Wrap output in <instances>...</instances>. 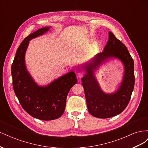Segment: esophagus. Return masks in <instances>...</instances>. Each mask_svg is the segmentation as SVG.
Returning <instances> with one entry per match:
<instances>
[{"label":"esophagus","instance_id":"esophagus-1","mask_svg":"<svg viewBox=\"0 0 148 148\" xmlns=\"http://www.w3.org/2000/svg\"><path fill=\"white\" fill-rule=\"evenodd\" d=\"M83 75H84V72H83V71H78L77 73V76L79 78H81L82 77H83Z\"/></svg>","mask_w":148,"mask_h":148}]
</instances>
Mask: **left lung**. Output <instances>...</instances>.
Returning a JSON list of instances; mask_svg holds the SVG:
<instances>
[{
	"label": "left lung",
	"instance_id": "obj_1",
	"mask_svg": "<svg viewBox=\"0 0 148 148\" xmlns=\"http://www.w3.org/2000/svg\"><path fill=\"white\" fill-rule=\"evenodd\" d=\"M110 57L118 58L123 62L125 72L118 90L114 93L106 94L100 89L93 76V70ZM83 67L86 71L82 81L89 112L95 117L107 119L123 112L130 100L135 85L134 62L127 47L109 31V40L104 51Z\"/></svg>",
	"mask_w": 148,
	"mask_h": 148
}]
</instances>
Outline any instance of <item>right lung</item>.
I'll return each instance as SVG.
<instances>
[{"label": "right lung", "mask_w": 148, "mask_h": 148, "mask_svg": "<svg viewBox=\"0 0 148 148\" xmlns=\"http://www.w3.org/2000/svg\"><path fill=\"white\" fill-rule=\"evenodd\" d=\"M50 28H42L25 38L17 49L12 65L13 90L21 107L31 116L42 120L61 117L68 93L77 83L75 73L70 71L47 86H39L26 70L25 55L29 41L47 32Z\"/></svg>", "instance_id": "right-lung-1"}]
</instances>
